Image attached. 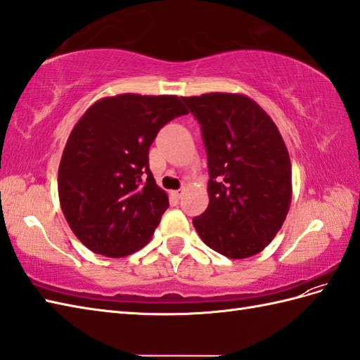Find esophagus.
<instances>
[{
    "instance_id": "obj_1",
    "label": "esophagus",
    "mask_w": 360,
    "mask_h": 360,
    "mask_svg": "<svg viewBox=\"0 0 360 360\" xmlns=\"http://www.w3.org/2000/svg\"><path fill=\"white\" fill-rule=\"evenodd\" d=\"M182 191H184V190H174V191H172V196L179 199V198L182 196Z\"/></svg>"
}]
</instances>
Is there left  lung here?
<instances>
[{
	"label": "left lung",
	"mask_w": 360,
	"mask_h": 360,
	"mask_svg": "<svg viewBox=\"0 0 360 360\" xmlns=\"http://www.w3.org/2000/svg\"><path fill=\"white\" fill-rule=\"evenodd\" d=\"M200 124L208 161L199 238L230 259L261 253L278 235L291 204V162L276 124L239 94L182 96Z\"/></svg>",
	"instance_id": "obj_1"
}]
</instances>
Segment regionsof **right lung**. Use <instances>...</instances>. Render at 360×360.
I'll list each match as a JSON object with an SVG mask.
<instances>
[{
    "mask_svg": "<svg viewBox=\"0 0 360 360\" xmlns=\"http://www.w3.org/2000/svg\"><path fill=\"white\" fill-rule=\"evenodd\" d=\"M181 98L122 94L90 105L65 142L58 195L65 221L89 250L107 257L138 252L169 208L148 169L158 131L187 115Z\"/></svg>",
    "mask_w": 360,
    "mask_h": 360,
    "instance_id": "add662e5",
    "label": "right lung"
}]
</instances>
